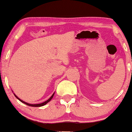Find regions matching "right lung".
Wrapping results in <instances>:
<instances>
[{
	"label": "right lung",
	"instance_id": "1",
	"mask_svg": "<svg viewBox=\"0 0 132 132\" xmlns=\"http://www.w3.org/2000/svg\"><path fill=\"white\" fill-rule=\"evenodd\" d=\"M54 94L55 93H53V95H52L51 97H50L47 100V101H46V102H43V103H39V104H29V103H26V102H24V101H23V100H21V99H20L19 97H18L17 95H16L14 93V95H15V97H16V98H17L18 100H19L21 102H22V103H24V104H26V105H28V106H32V107H41V106H44V105H45V104H46L48 102H49L50 100H52V98H53V95H54Z\"/></svg>",
	"mask_w": 132,
	"mask_h": 132
}]
</instances>
